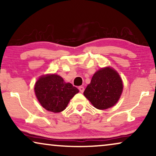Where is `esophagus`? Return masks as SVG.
<instances>
[{
    "label": "esophagus",
    "mask_w": 156,
    "mask_h": 156,
    "mask_svg": "<svg viewBox=\"0 0 156 156\" xmlns=\"http://www.w3.org/2000/svg\"><path fill=\"white\" fill-rule=\"evenodd\" d=\"M79 89H80V92L82 93V92H84V87L82 86H80V87H79Z\"/></svg>",
    "instance_id": "1"
}]
</instances>
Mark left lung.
I'll return each instance as SVG.
<instances>
[{"instance_id": "obj_1", "label": "left lung", "mask_w": 156, "mask_h": 156, "mask_svg": "<svg viewBox=\"0 0 156 156\" xmlns=\"http://www.w3.org/2000/svg\"><path fill=\"white\" fill-rule=\"evenodd\" d=\"M123 90L122 80L114 69L106 67L94 74L84 95L98 109H106L118 101Z\"/></svg>"}]
</instances>
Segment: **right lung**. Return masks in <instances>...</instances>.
<instances>
[{
  "label": "right lung",
  "mask_w": 156,
  "mask_h": 156,
  "mask_svg": "<svg viewBox=\"0 0 156 156\" xmlns=\"http://www.w3.org/2000/svg\"><path fill=\"white\" fill-rule=\"evenodd\" d=\"M35 92L40 104L49 112L58 113L67 107L79 89L65 83L60 76L50 74L41 76L35 85Z\"/></svg>",
  "instance_id": "obj_1"
}]
</instances>
